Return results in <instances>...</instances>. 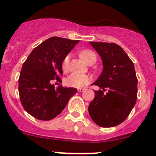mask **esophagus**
<instances>
[{
  "instance_id": "esophagus-1",
  "label": "esophagus",
  "mask_w": 156,
  "mask_h": 156,
  "mask_svg": "<svg viewBox=\"0 0 156 156\" xmlns=\"http://www.w3.org/2000/svg\"><path fill=\"white\" fill-rule=\"evenodd\" d=\"M86 90V89H85V88H79V89H78V91L79 92H83V91H84V90Z\"/></svg>"
}]
</instances>
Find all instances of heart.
<instances>
[{"label": "heart", "mask_w": 156, "mask_h": 156, "mask_svg": "<svg viewBox=\"0 0 156 156\" xmlns=\"http://www.w3.org/2000/svg\"><path fill=\"white\" fill-rule=\"evenodd\" d=\"M80 58L83 61H85L87 63L90 60H92V59H96V55H95L94 52L89 50V49H85V50L81 51L80 52ZM69 58L70 55H67L64 58L62 62V69L63 72H65V73H67L69 71ZM89 82H90V78H89L88 76L76 73H73L70 76H69L66 79V81H65L66 86L75 88L85 87L89 83Z\"/></svg>", "instance_id": "obj_1"}]
</instances>
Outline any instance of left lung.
<instances>
[{"label":"left lung","mask_w":156,"mask_h":156,"mask_svg":"<svg viewBox=\"0 0 156 156\" xmlns=\"http://www.w3.org/2000/svg\"><path fill=\"white\" fill-rule=\"evenodd\" d=\"M99 54L103 70L93 83L100 87L88 107L90 116L101 127L120 124L133 109L137 96V78L133 62L114 43L90 42ZM105 90L108 91L104 93Z\"/></svg>","instance_id":"8db88e82"}]
</instances>
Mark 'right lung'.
I'll return each mask as SVG.
<instances>
[{
	"mask_svg": "<svg viewBox=\"0 0 156 156\" xmlns=\"http://www.w3.org/2000/svg\"><path fill=\"white\" fill-rule=\"evenodd\" d=\"M79 41L52 37L32 51L23 63L19 79L20 101L24 109L40 120H50L61 113L73 95V87L59 86L62 82V62Z\"/></svg>",
	"mask_w": 156,
	"mask_h": 156,
	"instance_id": "right-lung-1",
	"label": "right lung"
}]
</instances>
